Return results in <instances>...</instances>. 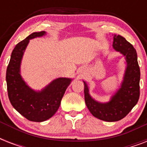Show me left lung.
<instances>
[{
    "label": "left lung",
    "instance_id": "left-lung-1",
    "mask_svg": "<svg viewBox=\"0 0 147 147\" xmlns=\"http://www.w3.org/2000/svg\"><path fill=\"white\" fill-rule=\"evenodd\" d=\"M113 48L124 55L127 68L121 88L110 101L100 103L93 99L89 94L87 84L84 82L85 104L89 111L97 118L108 122L120 121L127 116L140 98V71L136 49L120 35L114 36Z\"/></svg>",
    "mask_w": 147,
    "mask_h": 147
}]
</instances>
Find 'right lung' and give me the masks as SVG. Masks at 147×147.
<instances>
[{"instance_id":"right-lung-1","label":"right lung","mask_w":147,"mask_h":147,"mask_svg":"<svg viewBox=\"0 0 147 147\" xmlns=\"http://www.w3.org/2000/svg\"><path fill=\"white\" fill-rule=\"evenodd\" d=\"M45 31L33 33L14 47L10 56L6 73L8 98L11 105L27 120L42 122L55 114L65 92L71 79L59 78L40 92H36L29 87L20 76V64L24 51L31 39L40 37Z\"/></svg>"}]
</instances>
